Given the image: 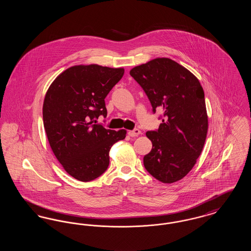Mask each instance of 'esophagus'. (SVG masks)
<instances>
[{
  "label": "esophagus",
  "mask_w": 251,
  "mask_h": 251,
  "mask_svg": "<svg viewBox=\"0 0 251 251\" xmlns=\"http://www.w3.org/2000/svg\"><path fill=\"white\" fill-rule=\"evenodd\" d=\"M140 133H141V131H140V130H138V129H134V130H132V131H128V134H129V136H131V137H135V136L139 135Z\"/></svg>",
  "instance_id": "1"
}]
</instances>
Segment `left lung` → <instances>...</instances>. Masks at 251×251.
<instances>
[{
  "label": "left lung",
  "instance_id": "8db88e82",
  "mask_svg": "<svg viewBox=\"0 0 251 251\" xmlns=\"http://www.w3.org/2000/svg\"><path fill=\"white\" fill-rule=\"evenodd\" d=\"M131 77L141 85L152 111H163L157 131H147L152 149L144 166L155 179L172 183L185 177L202 151L208 131L204 91L198 78L169 58L134 67Z\"/></svg>",
  "mask_w": 251,
  "mask_h": 251
}]
</instances>
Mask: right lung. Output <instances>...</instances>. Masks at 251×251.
Wrapping results in <instances>:
<instances>
[{
    "label": "right lung",
    "instance_id": "add662e5",
    "mask_svg": "<svg viewBox=\"0 0 251 251\" xmlns=\"http://www.w3.org/2000/svg\"><path fill=\"white\" fill-rule=\"evenodd\" d=\"M124 69L79 65L59 74L43 102V123L52 152L78 180L90 181L105 172L111 147L126 137V130L93 124L107 116L104 99L119 83Z\"/></svg>",
    "mask_w": 251,
    "mask_h": 251
}]
</instances>
